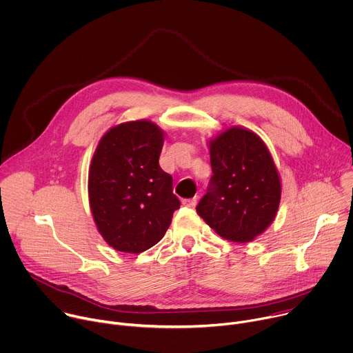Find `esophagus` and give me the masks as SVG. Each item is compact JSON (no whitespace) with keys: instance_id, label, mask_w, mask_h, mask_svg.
<instances>
[{"instance_id":"34e87169","label":"esophagus","mask_w":353,"mask_h":353,"mask_svg":"<svg viewBox=\"0 0 353 353\" xmlns=\"http://www.w3.org/2000/svg\"><path fill=\"white\" fill-rule=\"evenodd\" d=\"M196 203H197V196H194V197H192V199H185V200H182V204L186 205V207H194Z\"/></svg>"}]
</instances>
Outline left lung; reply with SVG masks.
I'll return each mask as SVG.
<instances>
[{
  "label": "left lung",
  "mask_w": 353,
  "mask_h": 353,
  "mask_svg": "<svg viewBox=\"0 0 353 353\" xmlns=\"http://www.w3.org/2000/svg\"><path fill=\"white\" fill-rule=\"evenodd\" d=\"M213 176L196 211L220 236L252 242L274 221L281 179L265 143L254 132L231 126L210 140Z\"/></svg>",
  "instance_id": "left-lung-1"
}]
</instances>
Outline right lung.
<instances>
[{
    "instance_id": "right-lung-1",
    "label": "right lung",
    "mask_w": 353,
    "mask_h": 353,
    "mask_svg": "<svg viewBox=\"0 0 353 353\" xmlns=\"http://www.w3.org/2000/svg\"><path fill=\"white\" fill-rule=\"evenodd\" d=\"M164 132L148 119L112 126L89 170V201L99 232L115 250L142 253L165 235L181 203L159 164Z\"/></svg>"
}]
</instances>
